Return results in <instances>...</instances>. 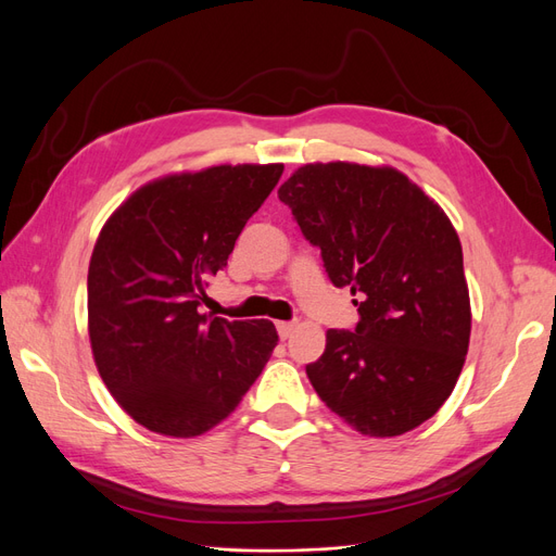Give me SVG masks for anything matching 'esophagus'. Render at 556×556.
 <instances>
[{
	"instance_id": "1",
	"label": "esophagus",
	"mask_w": 556,
	"mask_h": 556,
	"mask_svg": "<svg viewBox=\"0 0 556 556\" xmlns=\"http://www.w3.org/2000/svg\"><path fill=\"white\" fill-rule=\"evenodd\" d=\"M276 329H278V336H280V339L285 341V339H290L292 331L296 329V325H294V323H278V325H276Z\"/></svg>"
}]
</instances>
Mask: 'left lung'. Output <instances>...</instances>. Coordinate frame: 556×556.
<instances>
[{
    "instance_id": "8db88e82",
    "label": "left lung",
    "mask_w": 556,
    "mask_h": 556,
    "mask_svg": "<svg viewBox=\"0 0 556 556\" xmlns=\"http://www.w3.org/2000/svg\"><path fill=\"white\" fill-rule=\"evenodd\" d=\"M336 288H350L355 331L329 329L306 366L317 396L364 435H401L435 415L462 374L470 301L457 231L443 208L390 166L306 164L280 185Z\"/></svg>"
}]
</instances>
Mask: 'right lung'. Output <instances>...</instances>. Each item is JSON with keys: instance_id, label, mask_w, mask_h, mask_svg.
<instances>
[{"instance_id": "obj_1", "label": "right lung", "mask_w": 556, "mask_h": 556, "mask_svg": "<svg viewBox=\"0 0 556 556\" xmlns=\"http://www.w3.org/2000/svg\"><path fill=\"white\" fill-rule=\"evenodd\" d=\"M282 164H223L143 185L94 243L88 329L113 399L146 429L192 439L239 406L271 357L268 319L201 311Z\"/></svg>"}]
</instances>
